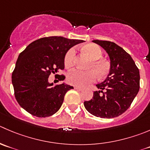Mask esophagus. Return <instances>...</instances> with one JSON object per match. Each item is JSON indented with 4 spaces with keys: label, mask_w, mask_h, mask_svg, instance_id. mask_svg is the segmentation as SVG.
I'll list each match as a JSON object with an SVG mask.
<instances>
[{
    "label": "esophagus",
    "mask_w": 150,
    "mask_h": 150,
    "mask_svg": "<svg viewBox=\"0 0 150 150\" xmlns=\"http://www.w3.org/2000/svg\"><path fill=\"white\" fill-rule=\"evenodd\" d=\"M74 88L76 90H78V91H81L83 89L82 87H80V86H74Z\"/></svg>",
    "instance_id": "1"
}]
</instances>
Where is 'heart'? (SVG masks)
<instances>
[{"instance_id": "1", "label": "heart", "mask_w": 150, "mask_h": 150, "mask_svg": "<svg viewBox=\"0 0 150 150\" xmlns=\"http://www.w3.org/2000/svg\"><path fill=\"white\" fill-rule=\"evenodd\" d=\"M82 50L91 59L88 65V69H91L87 71L73 69L67 76V80L69 84L79 86L94 82L97 76L99 78H105L110 72L108 63L100 59L103 56V51L100 46L95 44H87L83 46ZM75 56V49L70 48L68 50L64 56V65L66 67L69 68L73 66Z\"/></svg>"}]
</instances>
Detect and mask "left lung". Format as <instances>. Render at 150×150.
Wrapping results in <instances>:
<instances>
[{"label": "left lung", "mask_w": 150, "mask_h": 150, "mask_svg": "<svg viewBox=\"0 0 150 150\" xmlns=\"http://www.w3.org/2000/svg\"><path fill=\"white\" fill-rule=\"evenodd\" d=\"M92 42L106 50L110 57V69L107 78L97 85L100 91H94L92 99L84 102V106L95 117H119L128 109L139 92V69L130 55L114 42Z\"/></svg>", "instance_id": "8db88e82"}]
</instances>
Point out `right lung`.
I'll use <instances>...</instances> for the list:
<instances>
[{"label":"right lung","mask_w":150,"mask_h":150,"mask_svg":"<svg viewBox=\"0 0 150 150\" xmlns=\"http://www.w3.org/2000/svg\"><path fill=\"white\" fill-rule=\"evenodd\" d=\"M83 40L49 36L30 43L20 53L11 82L17 103L36 117H47L59 110L65 94L73 87L48 82L51 73L64 69V56L69 48ZM65 76L58 79L64 81Z\"/></svg>","instance_id":"add662e5"}]
</instances>
